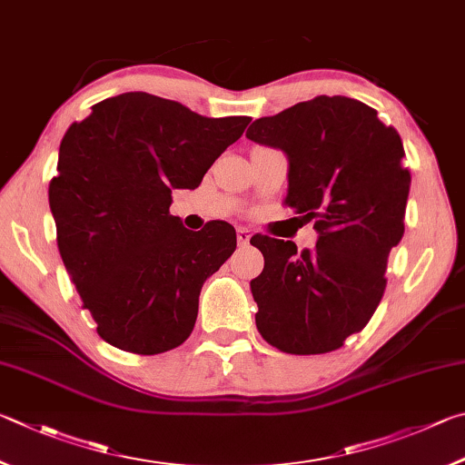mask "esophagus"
<instances>
[{
	"label": "esophagus",
	"instance_id": "esophagus-1",
	"mask_svg": "<svg viewBox=\"0 0 465 465\" xmlns=\"http://www.w3.org/2000/svg\"><path fill=\"white\" fill-rule=\"evenodd\" d=\"M237 241H239V245H249V241H251V231H249V228H245V226L239 228V231H237Z\"/></svg>",
	"mask_w": 465,
	"mask_h": 465
}]
</instances>
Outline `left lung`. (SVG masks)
<instances>
[{"mask_svg":"<svg viewBox=\"0 0 465 465\" xmlns=\"http://www.w3.org/2000/svg\"><path fill=\"white\" fill-rule=\"evenodd\" d=\"M247 138L288 154L283 203L314 220V249L255 234L265 267L251 280L257 331L292 355L343 347L376 312L392 247L404 234L411 171L396 128L345 95H319L259 118Z\"/></svg>","mask_w":465,"mask_h":465,"instance_id":"obj_1","label":"left lung"}]
</instances>
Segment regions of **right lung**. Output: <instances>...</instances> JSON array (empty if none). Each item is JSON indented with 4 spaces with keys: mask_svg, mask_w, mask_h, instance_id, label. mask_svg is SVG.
<instances>
[{
    "mask_svg": "<svg viewBox=\"0 0 465 465\" xmlns=\"http://www.w3.org/2000/svg\"><path fill=\"white\" fill-rule=\"evenodd\" d=\"M249 122L130 92L64 133L48 203L63 263L105 343L157 355L192 335L200 290L237 232L223 220L187 231L169 214L171 190L198 187Z\"/></svg>",
    "mask_w": 465,
    "mask_h": 465,
    "instance_id": "add662e5",
    "label": "right lung"
}]
</instances>
